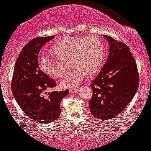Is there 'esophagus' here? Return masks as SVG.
Wrapping results in <instances>:
<instances>
[{"label":"esophagus","mask_w":151,"mask_h":151,"mask_svg":"<svg viewBox=\"0 0 151 151\" xmlns=\"http://www.w3.org/2000/svg\"><path fill=\"white\" fill-rule=\"evenodd\" d=\"M70 91L71 93H76L78 91V88H72L70 89Z\"/></svg>","instance_id":"esophagus-1"}]
</instances>
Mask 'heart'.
I'll return each instance as SVG.
<instances>
[{"label":"heart","instance_id":"1","mask_svg":"<svg viewBox=\"0 0 151 151\" xmlns=\"http://www.w3.org/2000/svg\"><path fill=\"white\" fill-rule=\"evenodd\" d=\"M58 59L44 56L39 60L41 71L53 78H59L66 70L69 61L73 69L60 83V87L72 88L86 77L97 73L103 66L105 49L103 42L96 36H65L51 48Z\"/></svg>","mask_w":151,"mask_h":151}]
</instances>
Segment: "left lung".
Listing matches in <instances>:
<instances>
[{
    "label": "left lung",
    "mask_w": 151,
    "mask_h": 151,
    "mask_svg": "<svg viewBox=\"0 0 151 151\" xmlns=\"http://www.w3.org/2000/svg\"><path fill=\"white\" fill-rule=\"evenodd\" d=\"M109 42V58L92 84L91 112L96 118L109 121L128 106L139 85L137 64L124 42L104 35Z\"/></svg>",
    "instance_id": "left-lung-1"
}]
</instances>
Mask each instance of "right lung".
Wrapping results in <instances>:
<instances>
[{
	"instance_id": "obj_1",
	"label": "right lung",
	"mask_w": 151,
	"mask_h": 151,
	"mask_svg": "<svg viewBox=\"0 0 151 151\" xmlns=\"http://www.w3.org/2000/svg\"><path fill=\"white\" fill-rule=\"evenodd\" d=\"M54 37H36L23 48L16 60L11 84L12 94L22 110L41 124L54 122L58 118L60 102L69 94L68 90L47 92L55 88L56 83L39 67V52Z\"/></svg>"
}]
</instances>
